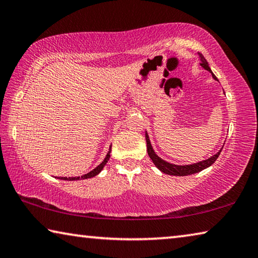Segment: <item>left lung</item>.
<instances>
[{
	"label": "left lung",
	"instance_id": "8db88e82",
	"mask_svg": "<svg viewBox=\"0 0 258 258\" xmlns=\"http://www.w3.org/2000/svg\"><path fill=\"white\" fill-rule=\"evenodd\" d=\"M200 59H201V63H200L201 64V67L206 69V70H208L209 72H211L209 65H208L207 59L204 58L202 54H200ZM212 77H214V79L217 80V78H216L214 73H212ZM146 141H147V151H148V155L151 158V161H153L154 164L158 167V170H161L163 173H166L170 175H189V174L198 173V172H200V171L207 169V167H209L210 165L214 164V163L216 162V159L218 158L220 151H222V149H223V148L220 149L217 154L214 155V156H211L210 158L206 159V161L195 163V164H190V165H174V164H171V163L163 161L162 158H159L157 155L155 154L153 147H151V145H150L149 137L147 133H146Z\"/></svg>",
	"mask_w": 258,
	"mask_h": 258
}]
</instances>
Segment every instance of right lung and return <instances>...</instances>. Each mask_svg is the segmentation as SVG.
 Listing matches in <instances>:
<instances>
[{"instance_id":"right-lung-1","label":"right lung","mask_w":258,"mask_h":258,"mask_svg":"<svg viewBox=\"0 0 258 258\" xmlns=\"http://www.w3.org/2000/svg\"><path fill=\"white\" fill-rule=\"evenodd\" d=\"M110 151H111V147H110V149H109V153L107 154V156H105L104 161L102 162L99 166H96L95 169H94L93 171H91V172H88L87 174H84V175H81V177H73V178H70V177H69V178L62 177V178H59V179H64V180H79V179H88V178H93V177H95V175H97V174H99V173L101 172L102 169H103V167H104V165L107 164L108 159L110 158Z\"/></svg>"}]
</instances>
